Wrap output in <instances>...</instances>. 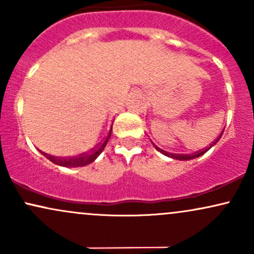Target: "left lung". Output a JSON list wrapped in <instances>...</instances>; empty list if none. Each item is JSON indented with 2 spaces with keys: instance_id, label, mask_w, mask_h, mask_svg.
Returning <instances> with one entry per match:
<instances>
[{
  "instance_id": "obj_1",
  "label": "left lung",
  "mask_w": 254,
  "mask_h": 254,
  "mask_svg": "<svg viewBox=\"0 0 254 254\" xmlns=\"http://www.w3.org/2000/svg\"><path fill=\"white\" fill-rule=\"evenodd\" d=\"M222 133H223V131H222V132H221V136H222ZM221 136L218 137V138L216 139V141H215L214 143H212L209 148H205V149H202V150L197 151V153H193V154H172V153H168V151L162 150L161 148L156 147V145H155V148H156V150H159V151H160V153H162V154H164V155L168 156V157H172V159H176V160H191V159H196V157L200 156V155H203L204 153H206V151H208L209 149H210V148L212 147V145L217 143V141H218V139L221 138Z\"/></svg>"
}]
</instances>
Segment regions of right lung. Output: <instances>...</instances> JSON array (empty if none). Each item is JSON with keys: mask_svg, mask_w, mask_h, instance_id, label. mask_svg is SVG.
<instances>
[{"mask_svg": "<svg viewBox=\"0 0 254 254\" xmlns=\"http://www.w3.org/2000/svg\"><path fill=\"white\" fill-rule=\"evenodd\" d=\"M111 132H112V127H111L109 135L106 136V138H105L104 141L98 145V147L93 148V149L88 151V153H82L80 154V155L69 156V157H58L46 153H42V154L45 157H48L51 162H54V164H56L58 166H63V167H81V166H87L89 165L90 162L94 161V160L100 155L101 151L105 149V147H106L107 142H109L111 137Z\"/></svg>", "mask_w": 254, "mask_h": 254, "instance_id": "add662e5", "label": "right lung"}]
</instances>
